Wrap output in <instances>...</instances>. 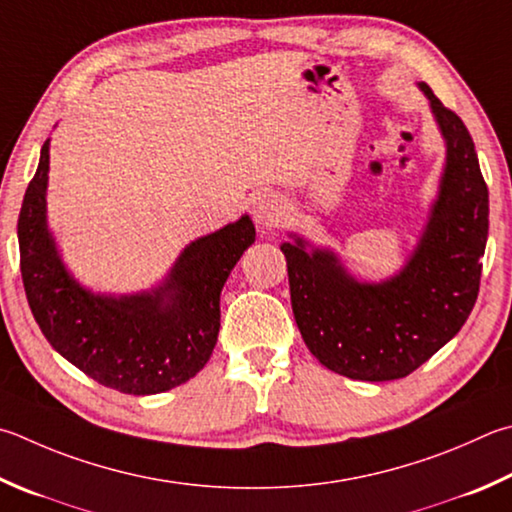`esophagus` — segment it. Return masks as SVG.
Returning a JSON list of instances; mask_svg holds the SVG:
<instances>
[{
	"label": "esophagus",
	"instance_id": "esophagus-1",
	"mask_svg": "<svg viewBox=\"0 0 512 512\" xmlns=\"http://www.w3.org/2000/svg\"><path fill=\"white\" fill-rule=\"evenodd\" d=\"M284 217V203L273 192L259 194L257 201L253 203V219L262 228H275Z\"/></svg>",
	"mask_w": 512,
	"mask_h": 512
}]
</instances>
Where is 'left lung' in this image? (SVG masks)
I'll return each instance as SVG.
<instances>
[{"mask_svg":"<svg viewBox=\"0 0 512 512\" xmlns=\"http://www.w3.org/2000/svg\"><path fill=\"white\" fill-rule=\"evenodd\" d=\"M430 98L448 154L441 192L423 239L401 275L360 284L333 253L295 239L282 244L293 315L324 367L353 380L410 376L457 336L477 302L488 239V185L463 120Z\"/></svg>","mask_w":512,"mask_h":512,"instance_id":"1","label":"left lung"}]
</instances>
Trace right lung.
I'll list each match as a JSON object with an SVG mask.
<instances>
[{"mask_svg": "<svg viewBox=\"0 0 512 512\" xmlns=\"http://www.w3.org/2000/svg\"><path fill=\"white\" fill-rule=\"evenodd\" d=\"M49 138L26 188L17 239L31 313L51 347L96 383L123 394L167 392L197 376L219 336V293L255 241L248 217L183 250L152 293L102 297L64 271L46 230Z\"/></svg>", "mask_w": 512, "mask_h": 512, "instance_id": "right-lung-1", "label": "right lung"}]
</instances>
